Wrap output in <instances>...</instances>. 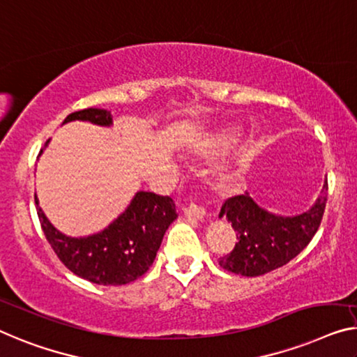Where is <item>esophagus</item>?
<instances>
[{
    "label": "esophagus",
    "instance_id": "34e87169",
    "mask_svg": "<svg viewBox=\"0 0 357 357\" xmlns=\"http://www.w3.org/2000/svg\"><path fill=\"white\" fill-rule=\"evenodd\" d=\"M183 213H184L185 218H189V220H195V221L204 220V218L206 216V211H205L204 206L197 205V204H194V202H190L188 206H184Z\"/></svg>",
    "mask_w": 357,
    "mask_h": 357
}]
</instances>
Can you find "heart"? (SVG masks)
Listing matches in <instances>:
<instances>
[{
	"mask_svg": "<svg viewBox=\"0 0 357 357\" xmlns=\"http://www.w3.org/2000/svg\"><path fill=\"white\" fill-rule=\"evenodd\" d=\"M227 137H229L227 132H221V135L205 137V139H202L199 144H197L195 151H197V153H200V155H211V153L218 152L220 149L226 146Z\"/></svg>",
	"mask_w": 357,
	"mask_h": 357,
	"instance_id": "1",
	"label": "heart"
}]
</instances>
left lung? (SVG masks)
<instances>
[{
	"label": "left lung",
	"mask_w": 357,
	"mask_h": 357,
	"mask_svg": "<svg viewBox=\"0 0 357 357\" xmlns=\"http://www.w3.org/2000/svg\"><path fill=\"white\" fill-rule=\"evenodd\" d=\"M327 179L310 210L295 216H280L263 210L252 197H231L221 206L237 232L238 242L231 253L220 258V266L229 273L257 278L282 268L305 248L321 226L327 204Z\"/></svg>",
	"instance_id": "left-lung-1"
}]
</instances>
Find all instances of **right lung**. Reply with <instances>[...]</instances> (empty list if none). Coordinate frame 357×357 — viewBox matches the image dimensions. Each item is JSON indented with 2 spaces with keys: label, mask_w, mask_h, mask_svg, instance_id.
I'll return each mask as SVG.
<instances>
[{
  "label": "right lung",
  "mask_w": 357,
  "mask_h": 357,
  "mask_svg": "<svg viewBox=\"0 0 357 357\" xmlns=\"http://www.w3.org/2000/svg\"><path fill=\"white\" fill-rule=\"evenodd\" d=\"M73 120L112 125V115L105 109L73 112L63 123ZM35 204L46 241L61 261L78 278L98 285H125L147 273L168 226L178 218L172 197L139 190L128 208L104 231L88 237H68L45 216L36 194Z\"/></svg>",
  "instance_id": "obj_1"
}]
</instances>
